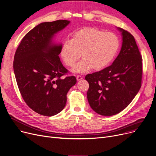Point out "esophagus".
<instances>
[{
    "mask_svg": "<svg viewBox=\"0 0 156 156\" xmlns=\"http://www.w3.org/2000/svg\"><path fill=\"white\" fill-rule=\"evenodd\" d=\"M76 79H77V80L79 81V80H81L82 79V77L81 76H80V75H77V77H76Z\"/></svg>",
    "mask_w": 156,
    "mask_h": 156,
    "instance_id": "1",
    "label": "esophagus"
}]
</instances>
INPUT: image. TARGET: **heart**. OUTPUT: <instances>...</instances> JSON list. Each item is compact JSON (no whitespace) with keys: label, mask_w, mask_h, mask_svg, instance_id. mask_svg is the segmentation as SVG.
Returning <instances> with one entry per match:
<instances>
[{"label":"heart","mask_w":156,"mask_h":156,"mask_svg":"<svg viewBox=\"0 0 156 156\" xmlns=\"http://www.w3.org/2000/svg\"><path fill=\"white\" fill-rule=\"evenodd\" d=\"M120 41L118 36L94 27H86L76 31L71 39L62 44L61 57L66 65L72 67L81 55L83 57L72 71L76 73L103 69L114 59Z\"/></svg>","instance_id":"b5f03b06"}]
</instances>
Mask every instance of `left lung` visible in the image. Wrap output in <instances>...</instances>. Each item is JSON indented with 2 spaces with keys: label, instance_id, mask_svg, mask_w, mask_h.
Listing matches in <instances>:
<instances>
[{
  "label": "left lung",
  "instance_id": "1",
  "mask_svg": "<svg viewBox=\"0 0 156 156\" xmlns=\"http://www.w3.org/2000/svg\"><path fill=\"white\" fill-rule=\"evenodd\" d=\"M122 36V48L112 65L87 74L89 104L103 116H112L128 106L141 87L142 59L133 36L117 27Z\"/></svg>",
  "mask_w": 156,
  "mask_h": 156
}]
</instances>
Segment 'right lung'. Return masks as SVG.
Wrapping results in <instances>:
<instances>
[{"instance_id":"right-lung-1","label":"right lung","mask_w":156,"mask_h":156,"mask_svg":"<svg viewBox=\"0 0 156 156\" xmlns=\"http://www.w3.org/2000/svg\"><path fill=\"white\" fill-rule=\"evenodd\" d=\"M70 23L39 24L24 36L15 53L13 68L21 94L27 106L43 116L62 111L68 91L77 82L74 76L63 77L68 70L58 56L62 44L53 40Z\"/></svg>"}]
</instances>
